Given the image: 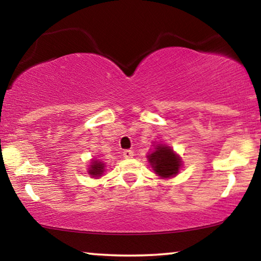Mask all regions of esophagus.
Instances as JSON below:
<instances>
[{"mask_svg": "<svg viewBox=\"0 0 261 261\" xmlns=\"http://www.w3.org/2000/svg\"><path fill=\"white\" fill-rule=\"evenodd\" d=\"M123 157L125 158V159H130V158H132L134 157V151H131V150H125L123 152Z\"/></svg>", "mask_w": 261, "mask_h": 261, "instance_id": "1", "label": "esophagus"}]
</instances>
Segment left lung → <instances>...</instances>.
<instances>
[{
    "label": "left lung",
    "instance_id": "8db88e82",
    "mask_svg": "<svg viewBox=\"0 0 261 261\" xmlns=\"http://www.w3.org/2000/svg\"><path fill=\"white\" fill-rule=\"evenodd\" d=\"M154 173L162 179L176 177L182 168L180 155L176 153L171 146L165 144H155L153 150L146 155Z\"/></svg>",
    "mask_w": 261,
    "mask_h": 261
}]
</instances>
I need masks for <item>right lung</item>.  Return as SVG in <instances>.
I'll return each instance as SVG.
<instances>
[{"label": "right lung", "mask_w": 261, "mask_h": 261, "mask_svg": "<svg viewBox=\"0 0 261 261\" xmlns=\"http://www.w3.org/2000/svg\"><path fill=\"white\" fill-rule=\"evenodd\" d=\"M106 171V164L103 162H100L99 159H91L90 165H89L88 173L90 174L91 178H99L102 177V174Z\"/></svg>", "instance_id": "right-lung-1"}]
</instances>
